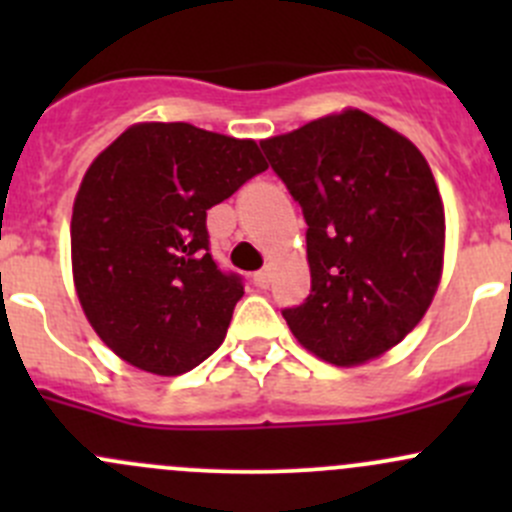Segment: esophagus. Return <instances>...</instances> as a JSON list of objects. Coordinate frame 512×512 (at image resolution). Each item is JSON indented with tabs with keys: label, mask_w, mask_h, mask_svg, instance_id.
Wrapping results in <instances>:
<instances>
[{
	"label": "esophagus",
	"mask_w": 512,
	"mask_h": 512,
	"mask_svg": "<svg viewBox=\"0 0 512 512\" xmlns=\"http://www.w3.org/2000/svg\"><path fill=\"white\" fill-rule=\"evenodd\" d=\"M252 282H255V287L267 289V287H270V270L255 272V275H252Z\"/></svg>",
	"instance_id": "obj_1"
}]
</instances>
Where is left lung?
Instances as JSON below:
<instances>
[{
  "instance_id": "1",
  "label": "left lung",
  "mask_w": 512,
  "mask_h": 512,
  "mask_svg": "<svg viewBox=\"0 0 512 512\" xmlns=\"http://www.w3.org/2000/svg\"><path fill=\"white\" fill-rule=\"evenodd\" d=\"M307 223L312 289L282 309L319 359L361 364L421 322L443 267L446 218L421 151L364 111L260 143Z\"/></svg>"
}]
</instances>
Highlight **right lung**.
<instances>
[{
  "instance_id": "1",
  "label": "right lung",
  "mask_w": 512,
  "mask_h": 512,
  "mask_svg": "<svg viewBox=\"0 0 512 512\" xmlns=\"http://www.w3.org/2000/svg\"><path fill=\"white\" fill-rule=\"evenodd\" d=\"M267 170L255 141L190 123H138L98 156L71 215V262L91 327L160 376L223 344L245 292L210 252L208 210Z\"/></svg>"
}]
</instances>
